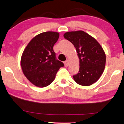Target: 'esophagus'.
Wrapping results in <instances>:
<instances>
[{
  "label": "esophagus",
  "mask_w": 124,
  "mask_h": 124,
  "mask_svg": "<svg viewBox=\"0 0 124 124\" xmlns=\"http://www.w3.org/2000/svg\"><path fill=\"white\" fill-rule=\"evenodd\" d=\"M64 65L65 67L68 66V65H69V60H67L64 62Z\"/></svg>",
  "instance_id": "34e87169"
}]
</instances>
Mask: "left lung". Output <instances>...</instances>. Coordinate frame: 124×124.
Wrapping results in <instances>:
<instances>
[{
  "label": "left lung",
  "mask_w": 124,
  "mask_h": 124,
  "mask_svg": "<svg viewBox=\"0 0 124 124\" xmlns=\"http://www.w3.org/2000/svg\"><path fill=\"white\" fill-rule=\"evenodd\" d=\"M65 39L74 45L79 59V71L73 76L79 85H90L99 79L104 71L106 55L97 41L83 31L67 32Z\"/></svg>",
  "instance_id": "obj_1"
}]
</instances>
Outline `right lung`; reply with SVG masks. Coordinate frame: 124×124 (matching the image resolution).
Segmentation results:
<instances>
[{"label": "right lung", "mask_w": 124, "mask_h": 124, "mask_svg": "<svg viewBox=\"0 0 124 124\" xmlns=\"http://www.w3.org/2000/svg\"><path fill=\"white\" fill-rule=\"evenodd\" d=\"M59 37L57 32L42 33L30 41L23 52L21 64L24 75L39 87L52 83L63 62L56 59L53 46Z\"/></svg>", "instance_id": "1"}]
</instances>
